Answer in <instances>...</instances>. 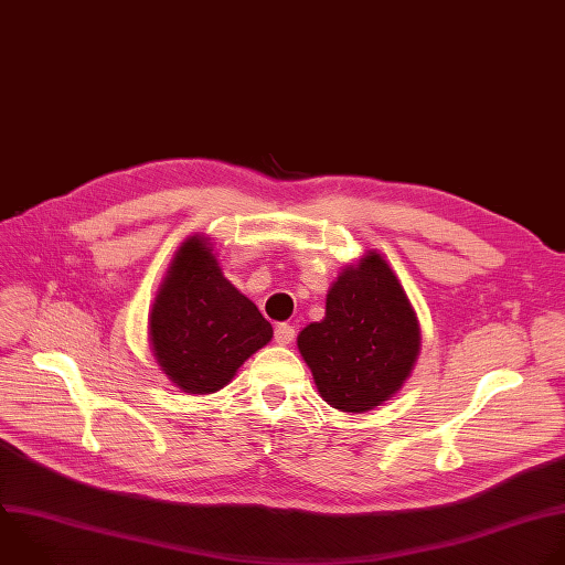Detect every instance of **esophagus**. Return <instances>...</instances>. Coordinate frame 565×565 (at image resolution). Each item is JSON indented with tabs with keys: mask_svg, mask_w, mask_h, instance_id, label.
Masks as SVG:
<instances>
[{
	"mask_svg": "<svg viewBox=\"0 0 565 565\" xmlns=\"http://www.w3.org/2000/svg\"><path fill=\"white\" fill-rule=\"evenodd\" d=\"M295 339V328L290 323H277L275 326V343L288 345Z\"/></svg>",
	"mask_w": 565,
	"mask_h": 565,
	"instance_id": "34e87169",
	"label": "esophagus"
}]
</instances>
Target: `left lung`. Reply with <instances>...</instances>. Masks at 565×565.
I'll list each match as a JSON object with an SVG mask.
<instances>
[{"instance_id": "left-lung-1", "label": "left lung", "mask_w": 565, "mask_h": 565, "mask_svg": "<svg viewBox=\"0 0 565 565\" xmlns=\"http://www.w3.org/2000/svg\"><path fill=\"white\" fill-rule=\"evenodd\" d=\"M419 343L415 310L377 253L337 277L326 317L297 337L319 395L343 413H365L391 399L408 380Z\"/></svg>"}]
</instances>
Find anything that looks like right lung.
<instances>
[{
  "label": "right lung",
  "instance_id": "add662e5",
  "mask_svg": "<svg viewBox=\"0 0 565 565\" xmlns=\"http://www.w3.org/2000/svg\"><path fill=\"white\" fill-rule=\"evenodd\" d=\"M273 337V326L217 266L206 239H185L150 310L157 363L183 393L224 388Z\"/></svg>",
  "mask_w": 565,
  "mask_h": 565
}]
</instances>
